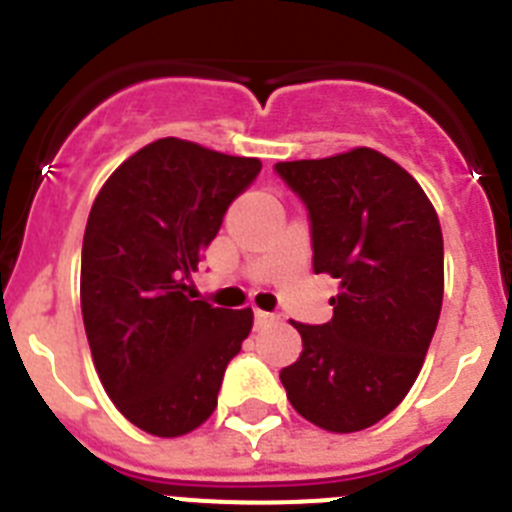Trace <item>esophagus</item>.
<instances>
[{"label":"esophagus","mask_w":512,"mask_h":512,"mask_svg":"<svg viewBox=\"0 0 512 512\" xmlns=\"http://www.w3.org/2000/svg\"><path fill=\"white\" fill-rule=\"evenodd\" d=\"M277 315H274V312H266V310H259V307H256V310H253V323H256V328H269V325H274L277 323Z\"/></svg>","instance_id":"1"}]
</instances>
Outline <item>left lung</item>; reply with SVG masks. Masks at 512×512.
Returning a JSON list of instances; mask_svg holds the SVG:
<instances>
[{"mask_svg":"<svg viewBox=\"0 0 512 512\" xmlns=\"http://www.w3.org/2000/svg\"><path fill=\"white\" fill-rule=\"evenodd\" d=\"M274 169L307 207L312 269L341 284L328 323H295L302 354L279 379L318 428L364 431L405 400L436 333L438 215L413 176L374 148Z\"/></svg>","mask_w":512,"mask_h":512,"instance_id":"8db88e82","label":"left lung"}]
</instances>
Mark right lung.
Segmentation results:
<instances>
[{
  "label": "right lung",
  "mask_w": 512,
  "mask_h": 512,
  "mask_svg": "<svg viewBox=\"0 0 512 512\" xmlns=\"http://www.w3.org/2000/svg\"><path fill=\"white\" fill-rule=\"evenodd\" d=\"M261 161L161 138L99 189L81 246V315L104 392L140 431L176 438L217 408L251 307L192 300L189 274Z\"/></svg>",
  "instance_id": "right-lung-1"
}]
</instances>
